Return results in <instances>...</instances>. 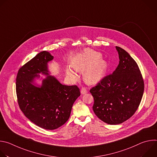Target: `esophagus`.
I'll use <instances>...</instances> for the list:
<instances>
[{"label":"esophagus","instance_id":"esophagus-1","mask_svg":"<svg viewBox=\"0 0 157 157\" xmlns=\"http://www.w3.org/2000/svg\"><path fill=\"white\" fill-rule=\"evenodd\" d=\"M87 88L86 87H81V93L82 94H84L87 93Z\"/></svg>","mask_w":157,"mask_h":157}]
</instances>
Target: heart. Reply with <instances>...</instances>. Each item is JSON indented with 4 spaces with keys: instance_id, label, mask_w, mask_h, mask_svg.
<instances>
[{
    "instance_id": "heart-1",
    "label": "heart",
    "mask_w": 157,
    "mask_h": 157,
    "mask_svg": "<svg viewBox=\"0 0 157 157\" xmlns=\"http://www.w3.org/2000/svg\"><path fill=\"white\" fill-rule=\"evenodd\" d=\"M101 58L99 53L86 50L73 60L72 66L76 71L84 72V79L86 83L94 84L104 78L108 68L107 63L100 59ZM68 72L73 76H76L71 70H69Z\"/></svg>"
}]
</instances>
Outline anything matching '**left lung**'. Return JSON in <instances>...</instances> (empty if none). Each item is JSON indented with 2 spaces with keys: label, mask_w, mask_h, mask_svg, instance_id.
Here are the masks:
<instances>
[{
  "label": "left lung",
  "mask_w": 157,
  "mask_h": 157,
  "mask_svg": "<svg viewBox=\"0 0 157 157\" xmlns=\"http://www.w3.org/2000/svg\"><path fill=\"white\" fill-rule=\"evenodd\" d=\"M116 48L120 60L116 70L90 89L94 100V113L110 125L119 124L130 118L138 109L144 91L137 63L125 50Z\"/></svg>",
  "instance_id": "1"
}]
</instances>
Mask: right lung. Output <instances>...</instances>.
I'll return each instance as SVG.
<instances>
[{
  "label": "right lung",
  "mask_w": 157,
  "mask_h": 157,
  "mask_svg": "<svg viewBox=\"0 0 157 157\" xmlns=\"http://www.w3.org/2000/svg\"><path fill=\"white\" fill-rule=\"evenodd\" d=\"M53 56L48 52L37 54L19 69L16 79V93L20 110L37 126L54 130L70 118L72 106L80 96L77 86L61 84L48 74V63ZM41 73L48 77L41 87L33 84L34 79Z\"/></svg>",
  "instance_id": "obj_1"
}]
</instances>
